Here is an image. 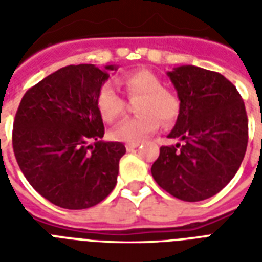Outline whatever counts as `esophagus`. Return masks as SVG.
Here are the masks:
<instances>
[{"mask_svg": "<svg viewBox=\"0 0 262 262\" xmlns=\"http://www.w3.org/2000/svg\"><path fill=\"white\" fill-rule=\"evenodd\" d=\"M140 143H127L126 144V149L127 151H133V149H136V148L139 147Z\"/></svg>", "mask_w": 262, "mask_h": 262, "instance_id": "34e87169", "label": "esophagus"}]
</instances>
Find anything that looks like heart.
<instances>
[{
    "instance_id": "obj_1",
    "label": "heart",
    "mask_w": 262,
    "mask_h": 262,
    "mask_svg": "<svg viewBox=\"0 0 262 262\" xmlns=\"http://www.w3.org/2000/svg\"><path fill=\"white\" fill-rule=\"evenodd\" d=\"M130 98L141 96L137 111L140 115L125 119L111 130V137L122 143H140L155 133L162 123L170 125L179 114L177 95L163 88L162 80L149 71L140 69L127 73L121 80ZM96 107L104 122H114L125 113V100L110 84H104L96 96Z\"/></svg>"
}]
</instances>
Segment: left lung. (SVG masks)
Masks as SVG:
<instances>
[{
    "mask_svg": "<svg viewBox=\"0 0 262 262\" xmlns=\"http://www.w3.org/2000/svg\"><path fill=\"white\" fill-rule=\"evenodd\" d=\"M167 75L181 102L168 137L182 144L160 147L152 177L177 199L207 200L234 178L244 160L249 133L244 99L217 72L183 65Z\"/></svg>",
    "mask_w": 262,
    "mask_h": 262,
    "instance_id": "1",
    "label": "left lung"
}]
</instances>
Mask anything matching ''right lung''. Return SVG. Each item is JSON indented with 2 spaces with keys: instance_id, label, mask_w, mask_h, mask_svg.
Here are the masks:
<instances>
[{
  "instance_id": "right-lung-1",
  "label": "right lung",
  "mask_w": 262,
  "mask_h": 262,
  "mask_svg": "<svg viewBox=\"0 0 262 262\" xmlns=\"http://www.w3.org/2000/svg\"><path fill=\"white\" fill-rule=\"evenodd\" d=\"M104 69L92 63L61 68L27 91L14 117L18 167L39 194L65 209H85L106 199L126 152L122 143L100 140L104 126L96 96L107 71L117 67Z\"/></svg>"
}]
</instances>
